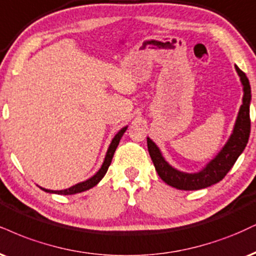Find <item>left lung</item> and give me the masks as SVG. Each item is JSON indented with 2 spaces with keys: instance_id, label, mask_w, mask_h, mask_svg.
<instances>
[{
  "instance_id": "left-lung-1",
  "label": "left lung",
  "mask_w": 256,
  "mask_h": 256,
  "mask_svg": "<svg viewBox=\"0 0 256 256\" xmlns=\"http://www.w3.org/2000/svg\"><path fill=\"white\" fill-rule=\"evenodd\" d=\"M235 68L243 84V92H244L243 104L240 108L238 116H237L232 134L230 136L228 143L202 172L188 174L174 169L166 162L156 144L150 138H146L148 150H149L150 158L152 160L156 172L158 173L160 178L169 186L175 187L178 190H194L206 188V187L220 182L228 174V172L232 168L236 160L244 150L248 143L249 134H250V116H249V104H250L252 98L250 84H249V80L246 74L238 66H235Z\"/></svg>"
}]
</instances>
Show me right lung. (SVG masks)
<instances>
[{
  "instance_id": "obj_1",
  "label": "right lung",
  "mask_w": 256,
  "mask_h": 256,
  "mask_svg": "<svg viewBox=\"0 0 256 256\" xmlns=\"http://www.w3.org/2000/svg\"><path fill=\"white\" fill-rule=\"evenodd\" d=\"M126 128H128V126L122 128V130H120L118 134H116V137L113 138L112 143H110L108 150H107L106 158H104V161L102 163V166H101L100 170H98V173L94 175V176H92L90 178H88L87 181H83V182H80L78 184H75V186L70 187V188L63 190H50L42 188V187H40V188H42V190H45V192H48V193H56V194L68 196V194H76V193H80V192H84V190H87L89 188H92V187H94L95 184H98V182H100L101 178H102L104 176V174L107 173V169H108L110 162H112L113 155H114V152H116V146H118V144H119V142H120V138L122 137V134H124V132L126 131Z\"/></svg>"
}]
</instances>
